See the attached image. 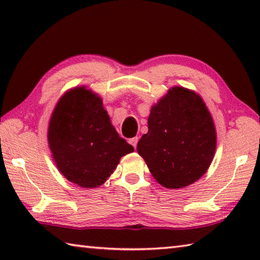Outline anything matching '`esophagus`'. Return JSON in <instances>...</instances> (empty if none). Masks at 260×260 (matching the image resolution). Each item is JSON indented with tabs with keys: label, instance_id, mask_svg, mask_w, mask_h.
I'll list each match as a JSON object with an SVG mask.
<instances>
[{
	"label": "esophagus",
	"instance_id": "obj_1",
	"mask_svg": "<svg viewBox=\"0 0 260 260\" xmlns=\"http://www.w3.org/2000/svg\"><path fill=\"white\" fill-rule=\"evenodd\" d=\"M139 137H137V136H135V137H133V139H131L129 140V143H131V144L132 145H133L134 146V148H136V146H137V142H139Z\"/></svg>",
	"mask_w": 260,
	"mask_h": 260
}]
</instances>
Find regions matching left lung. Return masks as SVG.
<instances>
[{
    "instance_id": "left-lung-1",
    "label": "left lung",
    "mask_w": 260,
    "mask_h": 260,
    "mask_svg": "<svg viewBox=\"0 0 260 260\" xmlns=\"http://www.w3.org/2000/svg\"><path fill=\"white\" fill-rule=\"evenodd\" d=\"M215 144L213 120L201 97L174 87L152 107L137 152L159 184L180 189L207 172Z\"/></svg>"
}]
</instances>
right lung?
<instances>
[{
    "label": "right lung",
    "instance_id": "1",
    "mask_svg": "<svg viewBox=\"0 0 260 260\" xmlns=\"http://www.w3.org/2000/svg\"><path fill=\"white\" fill-rule=\"evenodd\" d=\"M48 141L60 172L82 187L102 185L120 157L134 151L110 124L102 99L84 87L60 99L49 124Z\"/></svg>",
    "mask_w": 260,
    "mask_h": 260
}]
</instances>
